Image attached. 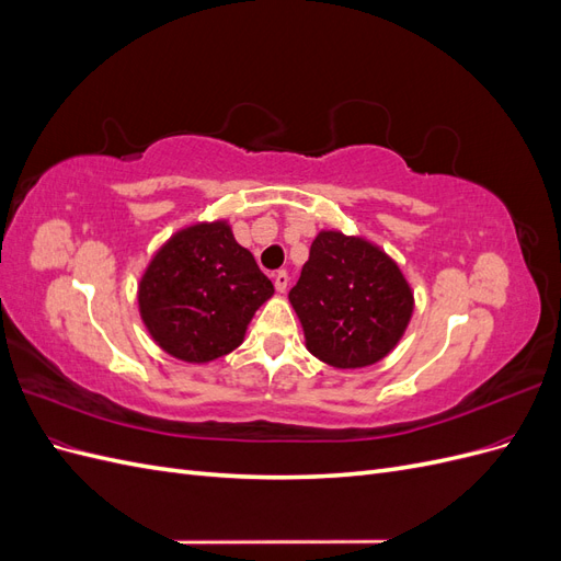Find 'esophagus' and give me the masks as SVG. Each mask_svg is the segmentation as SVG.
Returning <instances> with one entry per match:
<instances>
[{
  "instance_id": "esophagus-1",
  "label": "esophagus",
  "mask_w": 561,
  "mask_h": 561,
  "mask_svg": "<svg viewBox=\"0 0 561 561\" xmlns=\"http://www.w3.org/2000/svg\"><path fill=\"white\" fill-rule=\"evenodd\" d=\"M274 285H276V290H278V293H285V290H287V285H290V274H287L285 268L276 271V274H274Z\"/></svg>"
}]
</instances>
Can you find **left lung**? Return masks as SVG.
Instances as JSON below:
<instances>
[{
    "label": "left lung",
    "instance_id": "8db88e82",
    "mask_svg": "<svg viewBox=\"0 0 561 561\" xmlns=\"http://www.w3.org/2000/svg\"><path fill=\"white\" fill-rule=\"evenodd\" d=\"M290 304L316 358L355 369L379 363L398 344L414 297L386 252L339 231H320Z\"/></svg>",
    "mask_w": 561,
    "mask_h": 561
}]
</instances>
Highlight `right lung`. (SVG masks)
Masks as SVG:
<instances>
[{"label":"right lung","instance_id":"add662e5","mask_svg":"<svg viewBox=\"0 0 561 561\" xmlns=\"http://www.w3.org/2000/svg\"><path fill=\"white\" fill-rule=\"evenodd\" d=\"M274 295L250 250L225 222L168 241L140 283V313L154 342L186 363H208L243 342L250 318Z\"/></svg>","mask_w":561,"mask_h":561}]
</instances>
